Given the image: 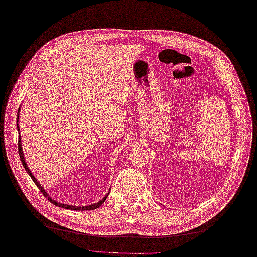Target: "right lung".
<instances>
[{
  "mask_svg": "<svg viewBox=\"0 0 257 257\" xmlns=\"http://www.w3.org/2000/svg\"><path fill=\"white\" fill-rule=\"evenodd\" d=\"M19 118H20V108H19V112H18V117H17V127H18V131H19V134H20V127H19ZM19 154H20V158H21V161L23 163V166L24 168L26 169V172L28 173V175L30 176V178L32 179V181L35 183V185L38 186V188L42 191V193L45 195V197L50 201L52 204H54L55 206L57 207H62V208H65V209H71V210H93V209H96V208H99V207L104 203V201L106 200V198L108 197V193L109 191L104 195V198L102 200H100L99 202L97 203H94V204H91V205H87V206H73V205H67V204H63V203H59L55 200H53L50 195H49L47 193V191L44 189V187L40 184L39 181L36 180V178L32 175V173L30 172V169L28 168L27 166V163H26V160H25V157H24V153H23V148H22V142H21V135L19 136Z\"/></svg>",
  "mask_w": 257,
  "mask_h": 257,
  "instance_id": "add662e5",
  "label": "right lung"
}]
</instances>
